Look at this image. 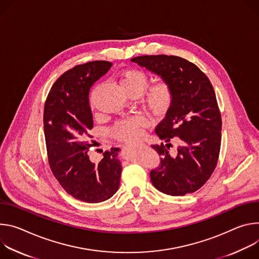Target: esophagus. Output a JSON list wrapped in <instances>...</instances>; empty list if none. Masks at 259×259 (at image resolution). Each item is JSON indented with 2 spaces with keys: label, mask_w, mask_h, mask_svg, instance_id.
Returning <instances> with one entry per match:
<instances>
[{
  "label": "esophagus",
  "mask_w": 259,
  "mask_h": 259,
  "mask_svg": "<svg viewBox=\"0 0 259 259\" xmlns=\"http://www.w3.org/2000/svg\"><path fill=\"white\" fill-rule=\"evenodd\" d=\"M138 145H139V144H138V143H137V144H134L133 146H138Z\"/></svg>",
  "instance_id": "esophagus-1"
}]
</instances>
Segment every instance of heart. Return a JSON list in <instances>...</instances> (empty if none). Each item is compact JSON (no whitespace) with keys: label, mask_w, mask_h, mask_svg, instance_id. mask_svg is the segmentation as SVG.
<instances>
[{"label":"heart","mask_w":259,"mask_h":259,"mask_svg":"<svg viewBox=\"0 0 259 259\" xmlns=\"http://www.w3.org/2000/svg\"><path fill=\"white\" fill-rule=\"evenodd\" d=\"M119 83L122 90L130 94L141 95L149 84L148 75L142 70L128 68L121 71L119 75ZM174 100V92L170 84L165 80H159L147 89L143 98V106L154 116H161ZM92 104L95 106L94 100ZM146 124V119L143 116H133L114 124L110 130L113 138L122 140L126 143H135L143 136V126Z\"/></svg>","instance_id":"1"}]
</instances>
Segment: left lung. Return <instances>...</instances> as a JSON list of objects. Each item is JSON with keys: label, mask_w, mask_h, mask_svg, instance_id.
I'll list each match as a JSON object with an SVG mask.
<instances>
[{"label": "left lung", "mask_w": 259, "mask_h": 259, "mask_svg": "<svg viewBox=\"0 0 259 259\" xmlns=\"http://www.w3.org/2000/svg\"><path fill=\"white\" fill-rule=\"evenodd\" d=\"M167 81L174 100L165 117L155 127L164 145H151L160 163L151 169L150 179L159 191L169 195L192 193L211 177L221 145V114L209 78L194 64L176 55H142L132 59ZM175 138L180 146L169 152Z\"/></svg>", "instance_id": "left-lung-1"}]
</instances>
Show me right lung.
<instances>
[{
	"label": "right lung",
	"instance_id": "right-lung-1",
	"mask_svg": "<svg viewBox=\"0 0 259 259\" xmlns=\"http://www.w3.org/2000/svg\"><path fill=\"white\" fill-rule=\"evenodd\" d=\"M111 66L106 61H95L68 70L53 83L44 106V134L52 174L70 195L85 203L110 198L120 182L119 148L105 151L99 162L92 161L89 153L94 127L89 93Z\"/></svg>",
	"mask_w": 259,
	"mask_h": 259
}]
</instances>
